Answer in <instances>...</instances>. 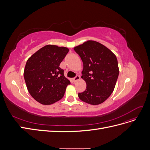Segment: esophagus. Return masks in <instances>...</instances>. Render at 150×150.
<instances>
[{"label": "esophagus", "mask_w": 150, "mask_h": 150, "mask_svg": "<svg viewBox=\"0 0 150 150\" xmlns=\"http://www.w3.org/2000/svg\"><path fill=\"white\" fill-rule=\"evenodd\" d=\"M79 79H80V76H78V75H77L73 78V81L75 83V82H76V81H78Z\"/></svg>", "instance_id": "obj_1"}]
</instances>
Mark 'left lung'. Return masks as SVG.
<instances>
[{"label": "left lung", "instance_id": "left-lung-1", "mask_svg": "<svg viewBox=\"0 0 150 150\" xmlns=\"http://www.w3.org/2000/svg\"><path fill=\"white\" fill-rule=\"evenodd\" d=\"M83 62L82 78L86 83V89L79 93L81 100L97 105L110 96L119 76L116 56L104 45L94 40L74 48Z\"/></svg>", "mask_w": 150, "mask_h": 150}]
</instances>
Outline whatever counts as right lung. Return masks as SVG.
I'll return each mask as SVG.
<instances>
[{
    "mask_svg": "<svg viewBox=\"0 0 150 150\" xmlns=\"http://www.w3.org/2000/svg\"><path fill=\"white\" fill-rule=\"evenodd\" d=\"M68 52L66 47L47 45L27 61L24 77L28 91L35 101L49 105L64 96L71 83L59 65Z\"/></svg>",
    "mask_w": 150,
    "mask_h": 150,
    "instance_id": "right-lung-1",
    "label": "right lung"
}]
</instances>
